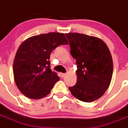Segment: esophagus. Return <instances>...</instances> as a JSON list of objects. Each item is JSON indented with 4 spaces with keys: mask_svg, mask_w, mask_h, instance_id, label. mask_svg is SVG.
Wrapping results in <instances>:
<instances>
[{
    "mask_svg": "<svg viewBox=\"0 0 128 128\" xmlns=\"http://www.w3.org/2000/svg\"><path fill=\"white\" fill-rule=\"evenodd\" d=\"M60 76L62 78H64L66 76V74H65V73H60Z\"/></svg>",
    "mask_w": 128,
    "mask_h": 128,
    "instance_id": "obj_1",
    "label": "esophagus"
}]
</instances>
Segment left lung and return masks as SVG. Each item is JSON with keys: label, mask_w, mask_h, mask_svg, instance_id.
<instances>
[{"label": "left lung", "mask_w": 128, "mask_h": 128, "mask_svg": "<svg viewBox=\"0 0 128 128\" xmlns=\"http://www.w3.org/2000/svg\"><path fill=\"white\" fill-rule=\"evenodd\" d=\"M69 41L70 54L76 59L77 82L69 90L79 100L90 102L100 98L110 84L113 61L102 40L83 34H65Z\"/></svg>", "instance_id": "1"}]
</instances>
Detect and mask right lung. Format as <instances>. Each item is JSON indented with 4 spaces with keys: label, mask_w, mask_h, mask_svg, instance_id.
<instances>
[{
    "label": "right lung",
    "mask_w": 128,
    "mask_h": 128,
    "mask_svg": "<svg viewBox=\"0 0 128 128\" xmlns=\"http://www.w3.org/2000/svg\"><path fill=\"white\" fill-rule=\"evenodd\" d=\"M68 44L64 34L48 32L30 37L20 45L13 63V74L18 88L27 98L41 99L50 93L60 80L50 69V53Z\"/></svg>",
    "instance_id": "add662e5"
}]
</instances>
